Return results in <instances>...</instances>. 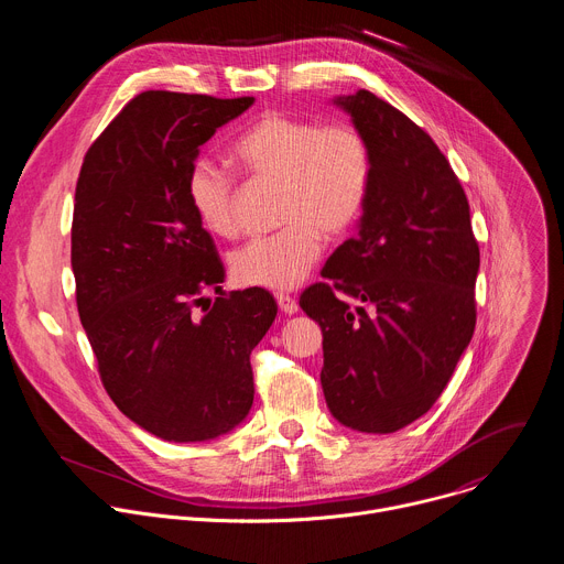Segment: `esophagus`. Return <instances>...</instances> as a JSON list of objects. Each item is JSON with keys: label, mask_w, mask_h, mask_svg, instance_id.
I'll return each mask as SVG.
<instances>
[{"label": "esophagus", "mask_w": 564, "mask_h": 564, "mask_svg": "<svg viewBox=\"0 0 564 564\" xmlns=\"http://www.w3.org/2000/svg\"><path fill=\"white\" fill-rule=\"evenodd\" d=\"M276 303H279V307H281V312H285V314H294V312H299V303H296V299L294 296H290V294H276Z\"/></svg>", "instance_id": "1"}]
</instances>
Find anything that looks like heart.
<instances>
[{"mask_svg":"<svg viewBox=\"0 0 564 564\" xmlns=\"http://www.w3.org/2000/svg\"><path fill=\"white\" fill-rule=\"evenodd\" d=\"M236 167L257 187H279L276 218L283 225L236 250L234 281L250 288L292 290L316 265L324 236H346L364 214L372 183V158L364 133L350 122L265 113L229 149ZM189 205L200 225L220 238L243 229L238 181L209 160L187 178Z\"/></svg>","mask_w":564,"mask_h":564,"instance_id":"heart-1","label":"heart"}]
</instances>
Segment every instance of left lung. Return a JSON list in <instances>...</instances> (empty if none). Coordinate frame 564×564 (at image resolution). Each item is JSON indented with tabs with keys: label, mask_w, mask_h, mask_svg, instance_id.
Instances as JSON below:
<instances>
[{
	"label": "left lung",
	"mask_w": 564,
	"mask_h": 564,
	"mask_svg": "<svg viewBox=\"0 0 564 564\" xmlns=\"http://www.w3.org/2000/svg\"><path fill=\"white\" fill-rule=\"evenodd\" d=\"M335 102L370 147L372 183L357 234L299 303L324 333L335 420L394 433L431 411L473 337L479 248L433 138L366 89Z\"/></svg>",
	"instance_id": "8db88e82"
}]
</instances>
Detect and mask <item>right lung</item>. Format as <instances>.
Here are the masks:
<instances>
[{
    "mask_svg": "<svg viewBox=\"0 0 564 564\" xmlns=\"http://www.w3.org/2000/svg\"><path fill=\"white\" fill-rule=\"evenodd\" d=\"M252 102L142 91L89 147L75 185V301L102 386L167 442L214 440L246 420L250 355L276 316L261 288L205 296L225 268L187 196L198 149Z\"/></svg>",
    "mask_w": 564,
    "mask_h": 564,
    "instance_id": "right-lung-1",
    "label": "right lung"
}]
</instances>
